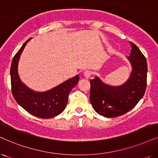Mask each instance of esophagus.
Segmentation results:
<instances>
[{"label":"esophagus","instance_id":"obj_1","mask_svg":"<svg viewBox=\"0 0 158 158\" xmlns=\"http://www.w3.org/2000/svg\"><path fill=\"white\" fill-rule=\"evenodd\" d=\"M92 73L90 70H85L84 72V76H85V78H90V77L91 76Z\"/></svg>","mask_w":158,"mask_h":158}]
</instances>
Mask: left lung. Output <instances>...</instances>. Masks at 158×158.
<instances>
[{"label": "left lung", "mask_w": 158, "mask_h": 158, "mask_svg": "<svg viewBox=\"0 0 158 158\" xmlns=\"http://www.w3.org/2000/svg\"><path fill=\"white\" fill-rule=\"evenodd\" d=\"M128 60L132 71L124 85L113 87L104 84L98 77L90 81V101L95 111L101 116L113 118L123 115L137 104L145 93L148 64L139 49L131 42Z\"/></svg>", "instance_id": "obj_1"}]
</instances>
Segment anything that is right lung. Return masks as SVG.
Masks as SVG:
<instances>
[{
    "label": "right lung",
    "instance_id": "right-lung-1",
    "mask_svg": "<svg viewBox=\"0 0 158 158\" xmlns=\"http://www.w3.org/2000/svg\"><path fill=\"white\" fill-rule=\"evenodd\" d=\"M29 39L13 58L10 65V83L13 96L16 102L29 114L36 117L49 118L61 114L68 101L71 90L79 81L77 75L47 92L37 93L27 88L21 81L18 74V62L20 55Z\"/></svg>",
    "mask_w": 158,
    "mask_h": 158
}]
</instances>
